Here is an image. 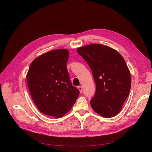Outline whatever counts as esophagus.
<instances>
[{"label": "esophagus", "mask_w": 152, "mask_h": 152, "mask_svg": "<svg viewBox=\"0 0 152 152\" xmlns=\"http://www.w3.org/2000/svg\"><path fill=\"white\" fill-rule=\"evenodd\" d=\"M78 89H79V90L80 91V93H82V86H78Z\"/></svg>", "instance_id": "obj_1"}]
</instances>
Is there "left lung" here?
Here are the masks:
<instances>
[{
    "mask_svg": "<svg viewBox=\"0 0 152 152\" xmlns=\"http://www.w3.org/2000/svg\"><path fill=\"white\" fill-rule=\"evenodd\" d=\"M77 52L89 65L96 84L91 107L104 117L115 116L131 89V73L125 60L117 50L102 44L87 45Z\"/></svg>",
    "mask_w": 152,
    "mask_h": 152,
    "instance_id": "left-lung-1",
    "label": "left lung"
}]
</instances>
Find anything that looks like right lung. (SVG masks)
Returning <instances> with one entry per match:
<instances>
[{"label": "right lung", "mask_w": 152, "mask_h": 152, "mask_svg": "<svg viewBox=\"0 0 152 152\" xmlns=\"http://www.w3.org/2000/svg\"><path fill=\"white\" fill-rule=\"evenodd\" d=\"M69 52L56 49L32 61L26 75L31 96L42 113L59 118L71 109L79 90L73 86L66 68Z\"/></svg>", "instance_id": "right-lung-1"}]
</instances>
